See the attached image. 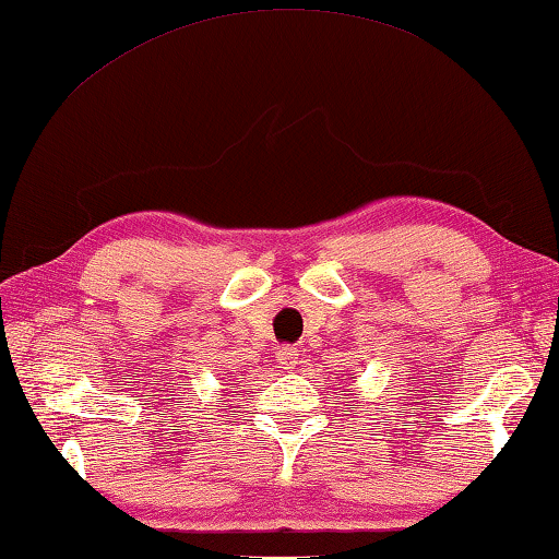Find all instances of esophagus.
Segmentation results:
<instances>
[{
  "mask_svg": "<svg viewBox=\"0 0 559 559\" xmlns=\"http://www.w3.org/2000/svg\"><path fill=\"white\" fill-rule=\"evenodd\" d=\"M276 361L281 364V369H296L298 367V349L296 347H278L276 352Z\"/></svg>",
  "mask_w": 559,
  "mask_h": 559,
  "instance_id": "obj_1",
  "label": "esophagus"
}]
</instances>
